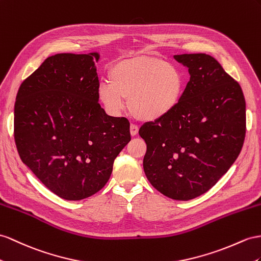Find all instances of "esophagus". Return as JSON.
<instances>
[{
  "label": "esophagus",
  "mask_w": 261,
  "mask_h": 261,
  "mask_svg": "<svg viewBox=\"0 0 261 261\" xmlns=\"http://www.w3.org/2000/svg\"><path fill=\"white\" fill-rule=\"evenodd\" d=\"M138 131H139V126L137 124H135V123H131V125H130L131 136H136L137 133H138Z\"/></svg>",
  "instance_id": "34e87169"
}]
</instances>
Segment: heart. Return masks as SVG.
Masks as SVG:
<instances>
[{
	"label": "heart",
	"mask_w": 261,
	"mask_h": 261,
	"mask_svg": "<svg viewBox=\"0 0 261 261\" xmlns=\"http://www.w3.org/2000/svg\"><path fill=\"white\" fill-rule=\"evenodd\" d=\"M109 79L99 86L105 108L118 116L126 107L146 121L161 119L175 108L183 89L181 73L168 63L153 58H131L115 65Z\"/></svg>",
	"instance_id": "b5f03b06"
}]
</instances>
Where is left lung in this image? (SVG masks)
<instances>
[{
    "label": "left lung",
    "mask_w": 261,
    "mask_h": 261,
    "mask_svg": "<svg viewBox=\"0 0 261 261\" xmlns=\"http://www.w3.org/2000/svg\"><path fill=\"white\" fill-rule=\"evenodd\" d=\"M174 58L189 68L190 82L169 115L144 123L143 169L163 195L189 200L204 194L229 170L246 136L242 87L215 58L183 54Z\"/></svg>",
    "instance_id": "left-lung-1"
}]
</instances>
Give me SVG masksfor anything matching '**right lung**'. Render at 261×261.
<instances>
[{"mask_svg":"<svg viewBox=\"0 0 261 261\" xmlns=\"http://www.w3.org/2000/svg\"><path fill=\"white\" fill-rule=\"evenodd\" d=\"M97 53L46 58L17 91L14 140L24 164L67 200L96 194L131 140L125 118L107 116L98 101Z\"/></svg>","mask_w":261,"mask_h":261,"instance_id":"add662e5","label":"right lung"}]
</instances>
